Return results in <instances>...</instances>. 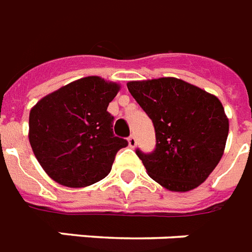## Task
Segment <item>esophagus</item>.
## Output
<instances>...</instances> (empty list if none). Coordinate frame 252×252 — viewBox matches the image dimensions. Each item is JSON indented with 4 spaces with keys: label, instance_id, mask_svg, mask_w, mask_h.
Returning <instances> with one entry per match:
<instances>
[{
    "label": "esophagus",
    "instance_id": "1",
    "mask_svg": "<svg viewBox=\"0 0 252 252\" xmlns=\"http://www.w3.org/2000/svg\"><path fill=\"white\" fill-rule=\"evenodd\" d=\"M128 146L131 147V148H134V147L136 146V138H135V135H130L128 136Z\"/></svg>",
    "mask_w": 252,
    "mask_h": 252
}]
</instances>
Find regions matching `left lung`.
Segmentation results:
<instances>
[{"instance_id": "left-lung-1", "label": "left lung", "mask_w": 252, "mask_h": 252, "mask_svg": "<svg viewBox=\"0 0 252 252\" xmlns=\"http://www.w3.org/2000/svg\"><path fill=\"white\" fill-rule=\"evenodd\" d=\"M152 122L156 147L136 148L150 177L170 191H190L208 178L222 158L229 120L220 100L177 78L128 82Z\"/></svg>"}]
</instances>
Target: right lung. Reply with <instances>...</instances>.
<instances>
[{
    "mask_svg": "<svg viewBox=\"0 0 252 252\" xmlns=\"http://www.w3.org/2000/svg\"><path fill=\"white\" fill-rule=\"evenodd\" d=\"M120 86L87 76L46 94L30 112V144L48 176L67 187H86L109 174L128 144L113 134L108 112Z\"/></svg>",
    "mask_w": 252,
    "mask_h": 252,
    "instance_id": "1",
    "label": "right lung"
}]
</instances>
